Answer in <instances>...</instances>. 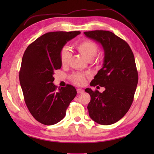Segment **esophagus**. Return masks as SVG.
Listing matches in <instances>:
<instances>
[{
	"mask_svg": "<svg viewBox=\"0 0 154 154\" xmlns=\"http://www.w3.org/2000/svg\"><path fill=\"white\" fill-rule=\"evenodd\" d=\"M77 92L78 94H81V93H83L84 92V90L81 89H77Z\"/></svg>",
	"mask_w": 154,
	"mask_h": 154,
	"instance_id": "obj_1",
	"label": "esophagus"
}]
</instances>
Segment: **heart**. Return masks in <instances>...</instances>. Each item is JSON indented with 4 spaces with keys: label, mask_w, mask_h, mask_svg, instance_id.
<instances>
[{
    "label": "heart",
    "mask_w": 154,
    "mask_h": 154,
    "mask_svg": "<svg viewBox=\"0 0 154 154\" xmlns=\"http://www.w3.org/2000/svg\"><path fill=\"white\" fill-rule=\"evenodd\" d=\"M75 47L79 53L89 61L93 60L98 51V46L96 43H94L92 40H88V39H85V40L78 42L75 44ZM71 57V55L70 51L66 47L61 49L60 51V60L62 64H67L70 60ZM85 77L86 75L85 74L75 73L71 75V79L75 84L78 85H82L85 82Z\"/></svg>",
    "instance_id": "heart-1"
}]
</instances>
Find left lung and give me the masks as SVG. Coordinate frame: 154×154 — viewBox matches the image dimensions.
Returning <instances> with one entry per match:
<instances>
[{
    "instance_id": "8db88e82",
    "label": "left lung",
    "mask_w": 154,
    "mask_h": 154,
    "mask_svg": "<svg viewBox=\"0 0 154 154\" xmlns=\"http://www.w3.org/2000/svg\"><path fill=\"white\" fill-rule=\"evenodd\" d=\"M99 43L104 50L103 67L90 85L105 88L103 93L89 88L85 90L91 96L87 106L91 119L102 125L120 120L130 109L138 82V74L133 52L129 45L114 33L106 30L84 32Z\"/></svg>"
}]
</instances>
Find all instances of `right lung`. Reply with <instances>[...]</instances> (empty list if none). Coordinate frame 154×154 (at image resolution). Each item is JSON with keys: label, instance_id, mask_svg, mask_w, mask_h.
Listing matches in <instances>:
<instances>
[{"label": "right lung", "instance_id": "right-lung-1", "mask_svg": "<svg viewBox=\"0 0 154 154\" xmlns=\"http://www.w3.org/2000/svg\"><path fill=\"white\" fill-rule=\"evenodd\" d=\"M80 33L48 32L29 45L23 55L19 79L25 103L34 119L45 125H53L63 119L77 94L71 85L57 89L53 75L61 67V50Z\"/></svg>", "mask_w": 154, "mask_h": 154}]
</instances>
